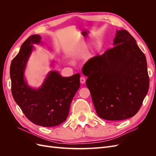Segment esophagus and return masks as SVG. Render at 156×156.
Returning <instances> with one entry per match:
<instances>
[{
	"mask_svg": "<svg viewBox=\"0 0 156 156\" xmlns=\"http://www.w3.org/2000/svg\"><path fill=\"white\" fill-rule=\"evenodd\" d=\"M80 82H81V84H84V83L86 82V79L85 78H84V77H81V78H80Z\"/></svg>",
	"mask_w": 156,
	"mask_h": 156,
	"instance_id": "obj_1",
	"label": "esophagus"
}]
</instances>
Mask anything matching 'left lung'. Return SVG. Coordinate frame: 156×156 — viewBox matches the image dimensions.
<instances>
[{
    "label": "left lung",
    "mask_w": 156,
    "mask_h": 156,
    "mask_svg": "<svg viewBox=\"0 0 156 156\" xmlns=\"http://www.w3.org/2000/svg\"><path fill=\"white\" fill-rule=\"evenodd\" d=\"M115 47L88 60L83 73L98 115L123 120L136 115L149 88L144 54L126 30L116 31Z\"/></svg>",
    "instance_id": "8db88e82"
}]
</instances>
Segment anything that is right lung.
<instances>
[{"instance_id":"obj_1","label":"right lung","mask_w":156,"mask_h":156,"mask_svg":"<svg viewBox=\"0 0 156 156\" xmlns=\"http://www.w3.org/2000/svg\"><path fill=\"white\" fill-rule=\"evenodd\" d=\"M40 35H32L24 41L11 63L12 93L14 100L32 123L53 127L66 120L73 98L80 87V74L62 77L56 71L47 75L40 88L28 85L24 78L27 61L34 48L41 42Z\"/></svg>"}]
</instances>
